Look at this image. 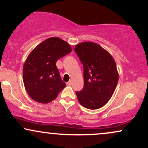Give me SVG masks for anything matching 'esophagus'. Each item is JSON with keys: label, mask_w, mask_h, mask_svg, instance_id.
<instances>
[{"label": "esophagus", "mask_w": 148, "mask_h": 148, "mask_svg": "<svg viewBox=\"0 0 148 148\" xmlns=\"http://www.w3.org/2000/svg\"><path fill=\"white\" fill-rule=\"evenodd\" d=\"M72 81H68V82L67 83V86H72Z\"/></svg>", "instance_id": "obj_1"}]
</instances>
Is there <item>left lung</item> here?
Wrapping results in <instances>:
<instances>
[{"label": "left lung", "instance_id": "1", "mask_svg": "<svg viewBox=\"0 0 148 148\" xmlns=\"http://www.w3.org/2000/svg\"><path fill=\"white\" fill-rule=\"evenodd\" d=\"M74 51L84 66V88L76 92L79 103L88 109H98L111 98L118 82L116 64L112 56L97 44L85 42Z\"/></svg>", "mask_w": 148, "mask_h": 148}]
</instances>
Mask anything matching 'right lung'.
I'll return each instance as SVG.
<instances>
[{"label": "right lung", "instance_id": "1", "mask_svg": "<svg viewBox=\"0 0 148 148\" xmlns=\"http://www.w3.org/2000/svg\"><path fill=\"white\" fill-rule=\"evenodd\" d=\"M72 52L70 45L58 37L47 39L32 51L23 68V79L28 95L37 102L47 103L65 87L56 63Z\"/></svg>", "mask_w": 148, "mask_h": 148}]
</instances>
